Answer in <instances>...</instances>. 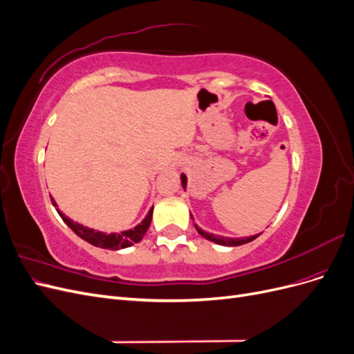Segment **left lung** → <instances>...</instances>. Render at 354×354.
Segmentation results:
<instances>
[{
    "instance_id": "left-lung-1",
    "label": "left lung",
    "mask_w": 354,
    "mask_h": 354,
    "mask_svg": "<svg viewBox=\"0 0 354 354\" xmlns=\"http://www.w3.org/2000/svg\"><path fill=\"white\" fill-rule=\"evenodd\" d=\"M180 178H181V186H183V189H186V186H187V177L185 174H181ZM195 229L198 230V233L201 234V236H203V238L214 242V243L224 245V246H239V245H243V243H248V242L254 241L255 238H259L260 234H261V233H259V234H254V236H246V238H226V236H218V234H214V233H208L205 230H202L201 227L196 226V224H195Z\"/></svg>"
}]
</instances>
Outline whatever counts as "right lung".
Instances as JSON below:
<instances>
[{"label": "right lung", "mask_w": 354, "mask_h": 354, "mask_svg": "<svg viewBox=\"0 0 354 354\" xmlns=\"http://www.w3.org/2000/svg\"><path fill=\"white\" fill-rule=\"evenodd\" d=\"M53 205L56 207L59 216L62 217V220L65 221L68 226L78 234L81 239H84L85 242H88L97 248H103V250H111V251H118V250H124L128 248V246H133L134 243L140 242L143 239V236L146 234L149 226H151L152 221V214H153V207L149 209L147 216L143 218L142 223H138L136 227L128 229L124 232H118V233H104L100 230H94L91 227L84 226V224H80L77 221L71 220L68 216H65L59 208H57V202L51 198Z\"/></svg>", "instance_id": "add662e5"}]
</instances>
